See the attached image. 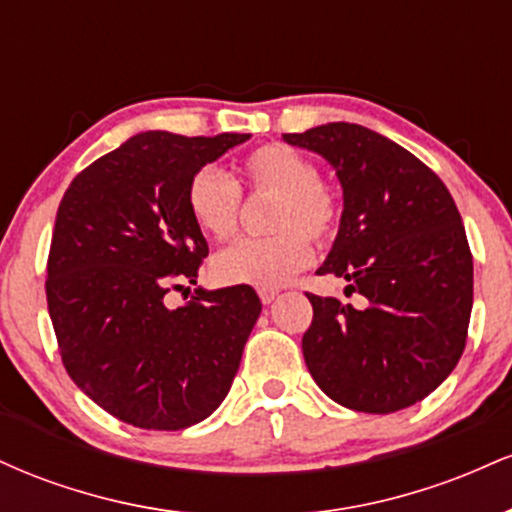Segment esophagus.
<instances>
[{"instance_id": "obj_1", "label": "esophagus", "mask_w": 512, "mask_h": 512, "mask_svg": "<svg viewBox=\"0 0 512 512\" xmlns=\"http://www.w3.org/2000/svg\"><path fill=\"white\" fill-rule=\"evenodd\" d=\"M276 296H279V289H260V301H262L264 305L274 303Z\"/></svg>"}]
</instances>
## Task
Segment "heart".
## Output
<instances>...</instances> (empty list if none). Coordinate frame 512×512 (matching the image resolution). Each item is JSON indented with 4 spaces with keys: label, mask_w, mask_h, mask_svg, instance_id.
<instances>
[{
    "label": "heart",
    "mask_w": 512,
    "mask_h": 512,
    "mask_svg": "<svg viewBox=\"0 0 512 512\" xmlns=\"http://www.w3.org/2000/svg\"><path fill=\"white\" fill-rule=\"evenodd\" d=\"M243 182L252 195L274 197L269 238L238 240L211 260L223 286L279 289L313 260V245L327 243L339 226V202L320 182V168L286 144H267L243 161ZM187 211L204 236L226 240L236 233L240 187L219 168H202L187 182Z\"/></svg>",
    "instance_id": "b5f03b06"
}]
</instances>
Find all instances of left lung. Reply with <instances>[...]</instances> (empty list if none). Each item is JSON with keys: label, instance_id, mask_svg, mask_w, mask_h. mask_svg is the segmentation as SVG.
Instances as JSON below:
<instances>
[{"label": "left lung", "instance_id": "obj_1", "mask_svg": "<svg viewBox=\"0 0 512 512\" xmlns=\"http://www.w3.org/2000/svg\"><path fill=\"white\" fill-rule=\"evenodd\" d=\"M284 142L337 170L344 211L317 274L368 301L356 310L308 293L305 366L346 409H407L448 378L467 342L474 264L460 211L431 168L368 127L330 122Z\"/></svg>", "mask_w": 512, "mask_h": 512}]
</instances>
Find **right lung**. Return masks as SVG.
I'll return each instance as SVG.
<instances>
[{
  "label": "right lung",
  "mask_w": 512,
  "mask_h": 512,
  "mask_svg": "<svg viewBox=\"0 0 512 512\" xmlns=\"http://www.w3.org/2000/svg\"><path fill=\"white\" fill-rule=\"evenodd\" d=\"M250 134H134L81 170L57 209L48 310L69 378L137 428L180 431L223 402L262 303L250 286L197 284L207 240L187 211V182Z\"/></svg>",
  "instance_id": "obj_1"
}]
</instances>
